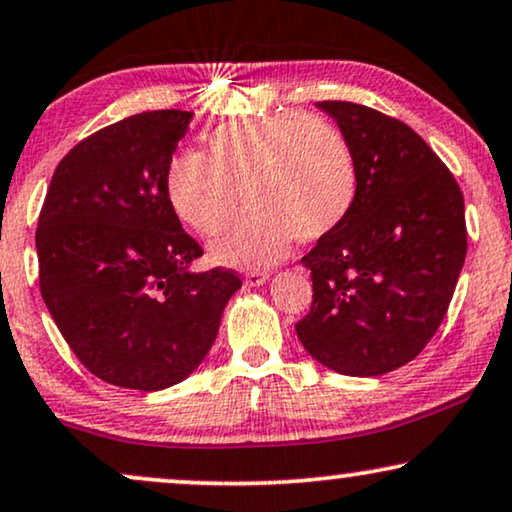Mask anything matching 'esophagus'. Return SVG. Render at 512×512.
<instances>
[{"label":"esophagus","instance_id":"esophagus-1","mask_svg":"<svg viewBox=\"0 0 512 512\" xmlns=\"http://www.w3.org/2000/svg\"><path fill=\"white\" fill-rule=\"evenodd\" d=\"M267 281V271H250V274H245V285H250V288H257V285H264Z\"/></svg>","mask_w":512,"mask_h":512}]
</instances>
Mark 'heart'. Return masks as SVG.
<instances>
[{"instance_id": "b5f03b06", "label": "heart", "mask_w": 512, "mask_h": 512, "mask_svg": "<svg viewBox=\"0 0 512 512\" xmlns=\"http://www.w3.org/2000/svg\"><path fill=\"white\" fill-rule=\"evenodd\" d=\"M358 189L349 138L306 112L227 121L208 135V152L185 149L166 173L170 206L203 236L227 227L245 196L250 213L210 243L213 262L234 269L274 267L295 238L330 236Z\"/></svg>"}]
</instances>
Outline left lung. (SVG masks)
<instances>
[{
  "mask_svg": "<svg viewBox=\"0 0 512 512\" xmlns=\"http://www.w3.org/2000/svg\"><path fill=\"white\" fill-rule=\"evenodd\" d=\"M358 159L356 206L302 264L311 311L295 325L311 358L349 377H379L417 358L452 302L466 260L463 194L438 154L403 121L325 100Z\"/></svg>",
  "mask_w": 512,
  "mask_h": 512,
  "instance_id": "1",
  "label": "left lung"
}]
</instances>
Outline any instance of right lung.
<instances>
[{"label": "right lung", "instance_id": "1", "mask_svg": "<svg viewBox=\"0 0 512 512\" xmlns=\"http://www.w3.org/2000/svg\"><path fill=\"white\" fill-rule=\"evenodd\" d=\"M192 112L154 109L88 135L58 163L37 227L39 288L74 356L107 384L161 391L208 356L241 288L196 274L166 173Z\"/></svg>", "mask_w": 512, "mask_h": 512}]
</instances>
